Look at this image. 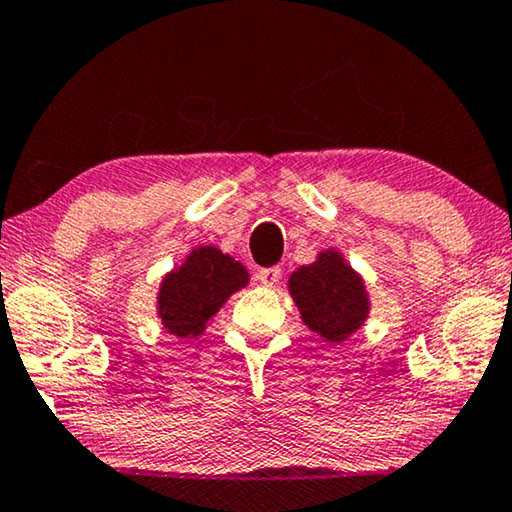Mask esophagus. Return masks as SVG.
Listing matches in <instances>:
<instances>
[{
    "mask_svg": "<svg viewBox=\"0 0 512 512\" xmlns=\"http://www.w3.org/2000/svg\"><path fill=\"white\" fill-rule=\"evenodd\" d=\"M257 280L262 282L264 287H273L275 282L280 280V269H278V266H271V269H262L257 273Z\"/></svg>",
    "mask_w": 512,
    "mask_h": 512,
    "instance_id": "1",
    "label": "esophagus"
}]
</instances>
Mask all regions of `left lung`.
<instances>
[{"label":"left lung","instance_id":"left-lung-1","mask_svg":"<svg viewBox=\"0 0 512 512\" xmlns=\"http://www.w3.org/2000/svg\"><path fill=\"white\" fill-rule=\"evenodd\" d=\"M287 287L305 326L330 344L346 342L369 319L364 278L337 248L321 250L312 264L298 266Z\"/></svg>","mask_w":512,"mask_h":512}]
</instances>
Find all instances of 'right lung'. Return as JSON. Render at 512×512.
<instances>
[{"mask_svg": "<svg viewBox=\"0 0 512 512\" xmlns=\"http://www.w3.org/2000/svg\"><path fill=\"white\" fill-rule=\"evenodd\" d=\"M246 266L221 248L198 246L180 266L168 271L159 282L157 316L161 326L177 339L191 342L207 330L218 310L248 287Z\"/></svg>", "mask_w": 512, "mask_h": 512, "instance_id": "obj_1", "label": "right lung"}]
</instances>
